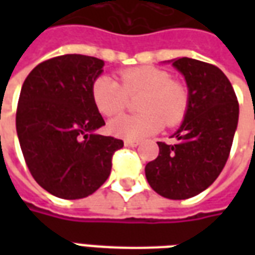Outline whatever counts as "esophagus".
Listing matches in <instances>:
<instances>
[{"mask_svg":"<svg viewBox=\"0 0 255 255\" xmlns=\"http://www.w3.org/2000/svg\"><path fill=\"white\" fill-rule=\"evenodd\" d=\"M124 144H126V146H128V147H136V146L139 144V142H138V140H131V139H126V140H124Z\"/></svg>","mask_w":255,"mask_h":255,"instance_id":"34e87169","label":"esophagus"}]
</instances>
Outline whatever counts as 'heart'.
I'll return each instance as SVG.
<instances>
[{
  "instance_id": "1",
  "label": "heart",
  "mask_w": 255,
  "mask_h": 255,
  "mask_svg": "<svg viewBox=\"0 0 255 255\" xmlns=\"http://www.w3.org/2000/svg\"><path fill=\"white\" fill-rule=\"evenodd\" d=\"M120 83L111 76L100 75L91 86V97L97 111L106 117L120 115L128 98L138 97L140 113L120 116L109 123V129L120 138L139 140L158 132L164 123L175 127L183 122L190 108V91L182 82L160 68H126L119 71Z\"/></svg>"
}]
</instances>
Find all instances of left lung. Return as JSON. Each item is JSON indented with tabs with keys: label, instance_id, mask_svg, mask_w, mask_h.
<instances>
[{
	"label": "left lung",
	"instance_id": "8db88e82",
	"mask_svg": "<svg viewBox=\"0 0 255 255\" xmlns=\"http://www.w3.org/2000/svg\"><path fill=\"white\" fill-rule=\"evenodd\" d=\"M172 65L186 78L190 108L182 127L173 133L176 143L157 142L158 157L144 172L150 187L161 197L187 199L206 190L224 169L239 104L228 78L213 64L182 57Z\"/></svg>",
	"mask_w": 255,
	"mask_h": 255
}]
</instances>
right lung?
<instances>
[{
	"label": "right lung",
	"mask_w": 255,
	"mask_h": 255,
	"mask_svg": "<svg viewBox=\"0 0 255 255\" xmlns=\"http://www.w3.org/2000/svg\"><path fill=\"white\" fill-rule=\"evenodd\" d=\"M104 61L64 54L38 64L20 91L16 129L35 182L63 199L95 192L111 175L112 158L124 142L93 133L105 126L91 86Z\"/></svg>",
	"instance_id": "1"
}]
</instances>
